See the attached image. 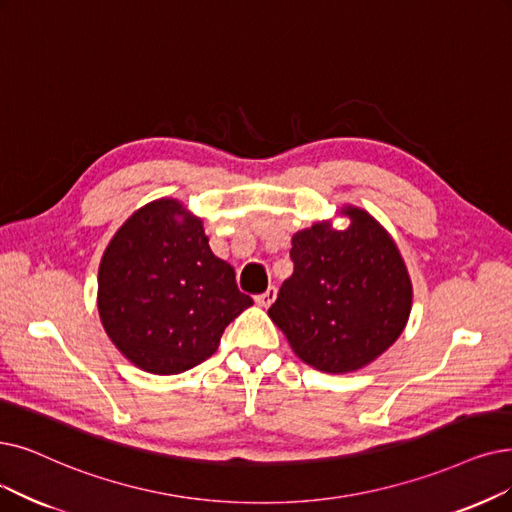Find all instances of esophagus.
<instances>
[{"mask_svg": "<svg viewBox=\"0 0 512 512\" xmlns=\"http://www.w3.org/2000/svg\"><path fill=\"white\" fill-rule=\"evenodd\" d=\"M275 298H277V290H275V285H271V288H269L267 292H262V294L256 296V302H258L260 306H271V304L275 302Z\"/></svg>", "mask_w": 512, "mask_h": 512, "instance_id": "34e87169", "label": "esophagus"}]
</instances>
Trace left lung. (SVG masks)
Masks as SVG:
<instances>
[{
    "label": "left lung",
    "instance_id": "obj_1",
    "mask_svg": "<svg viewBox=\"0 0 512 512\" xmlns=\"http://www.w3.org/2000/svg\"><path fill=\"white\" fill-rule=\"evenodd\" d=\"M346 214V231L317 222L294 235V273L269 309L294 353L327 374L355 372L382 355L412 309L410 275L391 235L363 210Z\"/></svg>",
    "mask_w": 512,
    "mask_h": 512
}]
</instances>
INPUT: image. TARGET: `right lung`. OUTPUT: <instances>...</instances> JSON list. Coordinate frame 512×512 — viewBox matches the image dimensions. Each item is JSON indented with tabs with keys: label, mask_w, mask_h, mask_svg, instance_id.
Instances as JSON below:
<instances>
[{
	"label": "right lung",
	"mask_w": 512,
	"mask_h": 512,
	"mask_svg": "<svg viewBox=\"0 0 512 512\" xmlns=\"http://www.w3.org/2000/svg\"><path fill=\"white\" fill-rule=\"evenodd\" d=\"M159 199L111 239L98 271V313L109 338L151 374H180L212 357L220 336L254 300L216 258L201 220Z\"/></svg>",
	"instance_id": "obj_1"
}]
</instances>
